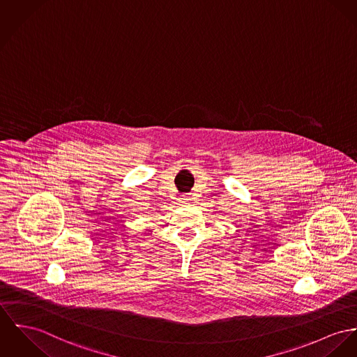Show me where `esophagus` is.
Returning a JSON list of instances; mask_svg holds the SVG:
<instances>
[{
	"label": "esophagus",
	"instance_id": "34e87169",
	"mask_svg": "<svg viewBox=\"0 0 357 357\" xmlns=\"http://www.w3.org/2000/svg\"><path fill=\"white\" fill-rule=\"evenodd\" d=\"M190 199H192V198H190L189 195H185V197H182V201H183V202H189Z\"/></svg>",
	"mask_w": 357,
	"mask_h": 357
}]
</instances>
